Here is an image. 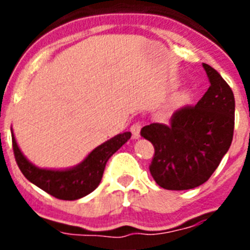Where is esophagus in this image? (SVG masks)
Segmentation results:
<instances>
[{
  "mask_svg": "<svg viewBox=\"0 0 250 250\" xmlns=\"http://www.w3.org/2000/svg\"><path fill=\"white\" fill-rule=\"evenodd\" d=\"M140 130H141V124L140 123L132 124L131 132H132V138L135 139V140H136V139L140 138Z\"/></svg>",
  "mask_w": 250,
  "mask_h": 250,
  "instance_id": "obj_1",
  "label": "esophagus"
}]
</instances>
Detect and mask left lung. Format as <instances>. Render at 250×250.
<instances>
[{
  "mask_svg": "<svg viewBox=\"0 0 250 250\" xmlns=\"http://www.w3.org/2000/svg\"><path fill=\"white\" fill-rule=\"evenodd\" d=\"M210 86L195 106L176 110L169 125L150 124L141 136L155 149L150 173L159 187L188 190L204 184L233 140L235 100L230 86L203 63Z\"/></svg>",
  "mask_w": 250,
  "mask_h": 250,
  "instance_id": "8db88e82",
  "label": "left lung"
}]
</instances>
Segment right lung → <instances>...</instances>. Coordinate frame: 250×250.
Masks as SVG:
<instances>
[{"mask_svg": "<svg viewBox=\"0 0 250 250\" xmlns=\"http://www.w3.org/2000/svg\"><path fill=\"white\" fill-rule=\"evenodd\" d=\"M11 134L15 159L25 178L50 195L62 200L80 199L94 191L103 179L107 160L131 138L130 131L119 134L95 147L80 164L68 169H42L26 159L12 130Z\"/></svg>", "mask_w": 250, "mask_h": 250, "instance_id": "1", "label": "right lung"}]
</instances>
